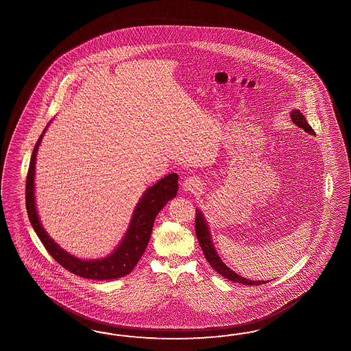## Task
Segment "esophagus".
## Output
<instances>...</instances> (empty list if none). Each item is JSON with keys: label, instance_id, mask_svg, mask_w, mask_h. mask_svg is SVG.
<instances>
[{"label": "esophagus", "instance_id": "1", "mask_svg": "<svg viewBox=\"0 0 351 351\" xmlns=\"http://www.w3.org/2000/svg\"><path fill=\"white\" fill-rule=\"evenodd\" d=\"M201 185H202V182L195 176H189L181 182L182 191H188V193H194V191L201 189Z\"/></svg>", "mask_w": 351, "mask_h": 351}]
</instances>
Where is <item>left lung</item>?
Wrapping results in <instances>:
<instances>
[{
  "label": "left lung",
  "instance_id": "left-lung-1",
  "mask_svg": "<svg viewBox=\"0 0 351 351\" xmlns=\"http://www.w3.org/2000/svg\"><path fill=\"white\" fill-rule=\"evenodd\" d=\"M291 121L293 125H296L298 128H302L304 131H306L308 134L314 135V130L310 128L308 122H306V118L304 117V114L298 110V109H293L289 114ZM195 234H197V238H198V242L201 245L202 248L203 254L206 260L208 261V264L213 266V269L225 276L226 279L235 282V283H243L247 286H260V285H264L267 282L264 280H251V279H247L243 278L242 276H238L234 270H232L230 267H228V265H225V263H223V260L220 258V256L217 255L216 250H215V245L213 243V237L210 233V229H208V223L206 221L204 216H203L202 211L201 210H195Z\"/></svg>",
  "mask_w": 351,
  "mask_h": 351
}]
</instances>
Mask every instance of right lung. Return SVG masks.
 Masks as SVG:
<instances>
[{
  "label": "right lung",
  "instance_id": "right-lung-1",
  "mask_svg": "<svg viewBox=\"0 0 351 351\" xmlns=\"http://www.w3.org/2000/svg\"><path fill=\"white\" fill-rule=\"evenodd\" d=\"M50 125V122H49ZM49 125L45 128L40 138L37 140L31 157V163L27 175L25 184V206L29 221L32 223L33 229L38 235L47 252L53 256L55 261L65 267L68 271L75 276L96 279V280H109L117 279L121 276H128L132 269L138 264L140 257L144 254L148 245L150 234L153 229V223L156 216L160 210L166 206V203L175 198L178 193V173H170L163 179L157 181L153 186H149L144 191L143 197L138 199V204L134 210L131 221L128 223V232L125 237L116 247V250L101 258L96 260H84L80 257L71 255L64 248L58 245L53 238L46 233L43 223L40 221L37 207H36V197H34V175H36V157L37 150L43 141V135Z\"/></svg>",
  "mask_w": 351,
  "mask_h": 351
}]
</instances>
